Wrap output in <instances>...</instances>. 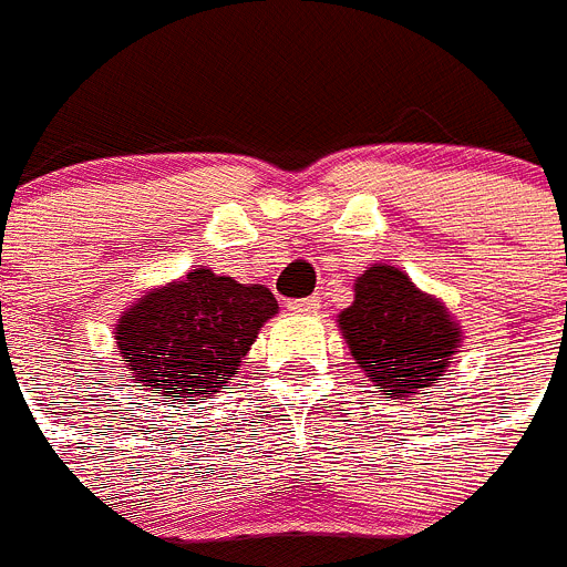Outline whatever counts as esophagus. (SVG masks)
Returning a JSON list of instances; mask_svg holds the SVG:
<instances>
[{
	"instance_id": "1",
	"label": "esophagus",
	"mask_w": 567,
	"mask_h": 567,
	"mask_svg": "<svg viewBox=\"0 0 567 567\" xmlns=\"http://www.w3.org/2000/svg\"><path fill=\"white\" fill-rule=\"evenodd\" d=\"M288 308H291V311H299V313H311V311H317V308H320V297L293 299V302Z\"/></svg>"
}]
</instances>
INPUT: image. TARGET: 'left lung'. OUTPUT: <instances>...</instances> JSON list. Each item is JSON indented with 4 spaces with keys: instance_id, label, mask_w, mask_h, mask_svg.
<instances>
[{
    "instance_id": "1",
    "label": "left lung",
    "mask_w": 567,
    "mask_h": 567,
    "mask_svg": "<svg viewBox=\"0 0 567 567\" xmlns=\"http://www.w3.org/2000/svg\"><path fill=\"white\" fill-rule=\"evenodd\" d=\"M337 322L357 365L392 401L441 383L461 346V328L444 302L392 265H372L357 276L354 302Z\"/></svg>"
}]
</instances>
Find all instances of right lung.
<instances>
[{
	"label": "right lung",
	"mask_w": 567,
	"mask_h": 567,
	"mask_svg": "<svg viewBox=\"0 0 567 567\" xmlns=\"http://www.w3.org/2000/svg\"><path fill=\"white\" fill-rule=\"evenodd\" d=\"M279 311L265 285H241L210 268L152 288L114 328L123 369L155 398H198L236 378L259 328Z\"/></svg>",
	"instance_id": "right-lung-1"
}]
</instances>
